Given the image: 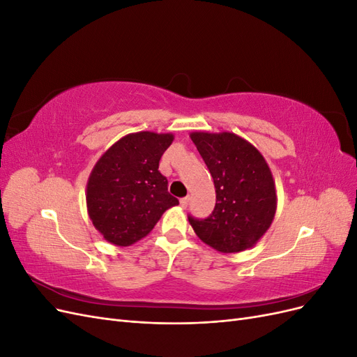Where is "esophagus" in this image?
Masks as SVG:
<instances>
[{
  "label": "esophagus",
  "mask_w": 357,
  "mask_h": 357,
  "mask_svg": "<svg viewBox=\"0 0 357 357\" xmlns=\"http://www.w3.org/2000/svg\"><path fill=\"white\" fill-rule=\"evenodd\" d=\"M188 205H189V197L180 199V207H181V208H186Z\"/></svg>",
  "instance_id": "34e87169"
}]
</instances>
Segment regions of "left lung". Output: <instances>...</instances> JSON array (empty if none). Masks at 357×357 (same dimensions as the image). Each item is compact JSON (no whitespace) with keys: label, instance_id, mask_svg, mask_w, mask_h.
<instances>
[{"label":"left lung","instance_id":"left-lung-1","mask_svg":"<svg viewBox=\"0 0 357 357\" xmlns=\"http://www.w3.org/2000/svg\"><path fill=\"white\" fill-rule=\"evenodd\" d=\"M215 188L210 218L189 223L199 240L220 253L253 247L271 226L277 210L273 172L262 153L234 132L190 134Z\"/></svg>","mask_w":357,"mask_h":357}]
</instances>
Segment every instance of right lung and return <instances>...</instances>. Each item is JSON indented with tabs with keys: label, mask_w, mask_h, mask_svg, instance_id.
Wrapping results in <instances>:
<instances>
[{
	"label": "right lung",
	"mask_w": 357,
	"mask_h": 357,
	"mask_svg": "<svg viewBox=\"0 0 357 357\" xmlns=\"http://www.w3.org/2000/svg\"><path fill=\"white\" fill-rule=\"evenodd\" d=\"M172 139V134L152 131L128 134L96 160L86 185V207L104 240L119 247L131 245L178 204L159 172L160 156Z\"/></svg>",
	"instance_id": "1"
}]
</instances>
